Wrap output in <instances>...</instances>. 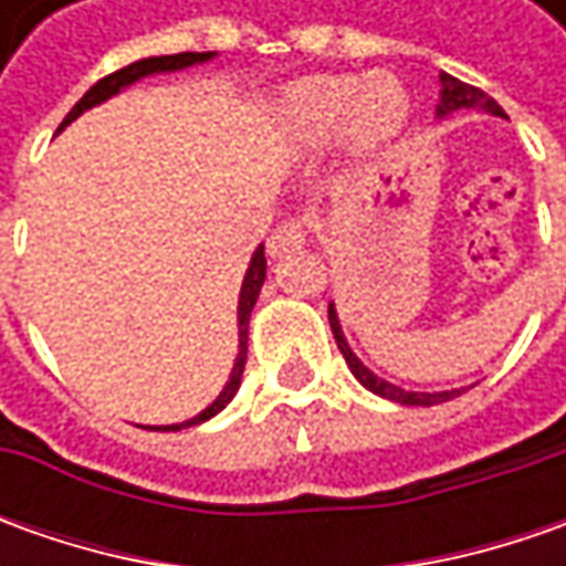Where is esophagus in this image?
I'll return each mask as SVG.
<instances>
[{
  "instance_id": "34e87169",
  "label": "esophagus",
  "mask_w": 566,
  "mask_h": 566,
  "mask_svg": "<svg viewBox=\"0 0 566 566\" xmlns=\"http://www.w3.org/2000/svg\"><path fill=\"white\" fill-rule=\"evenodd\" d=\"M302 245H305V220H302V217L283 220V223L268 235V251H271V258H283V254L302 249Z\"/></svg>"
}]
</instances>
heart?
Masks as SVG:
<instances>
[{
	"instance_id": "b5f03b06",
	"label": "heart",
	"mask_w": 566,
	"mask_h": 566,
	"mask_svg": "<svg viewBox=\"0 0 566 566\" xmlns=\"http://www.w3.org/2000/svg\"><path fill=\"white\" fill-rule=\"evenodd\" d=\"M283 116L302 142H321L343 122L353 142L375 144L402 125L406 94L390 75L302 77L283 97Z\"/></svg>"
}]
</instances>
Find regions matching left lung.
<instances>
[{
	"instance_id": "left-lung-1",
	"label": "left lung",
	"mask_w": 566,
	"mask_h": 566,
	"mask_svg": "<svg viewBox=\"0 0 566 566\" xmlns=\"http://www.w3.org/2000/svg\"><path fill=\"white\" fill-rule=\"evenodd\" d=\"M441 84H444V91H441V113H450V109H482V113H491V116H504V109H501V106H497L485 91L472 87V84H467V81H460V77L441 72ZM327 317H331V331H334V339H337L339 353H343V359H346V365H349V371H353V375L359 378V384H365L371 394H378V397H384V400L402 402V406H434V402H447L463 394V390H444V394H412V390H402V387H394V384L380 380L378 375H371V371H368V368L353 356V349L346 346L334 305L327 308Z\"/></svg>"
}]
</instances>
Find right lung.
<instances>
[{"label":"right lung","instance_id":"add662e5","mask_svg":"<svg viewBox=\"0 0 566 566\" xmlns=\"http://www.w3.org/2000/svg\"><path fill=\"white\" fill-rule=\"evenodd\" d=\"M205 59H210V53H176V55H150V59H138V62L125 65V69L113 72V75L99 77L97 84H94V87H91V91H87V94L72 106V113L62 119L59 128H65L69 122L77 119L84 109H91V106H97V103H103L106 97L119 94L122 87L135 84L138 77L154 75V72H176V69H186V65L205 62ZM264 273H268V258H264V245H261V249L254 251V258H251V264H249V273H245V280H242V293H239V359H235V365H232V375H229V384L223 387V394L210 402L201 416H195V419H188V422L182 424H169L166 431H179V428H188V424L207 422L210 416H217V412H220V409L235 397L239 380H242V368H245V353H249V317H251V308H254V302H258V293H261V286H264Z\"/></svg>","mask_w":566,"mask_h":566}]
</instances>
